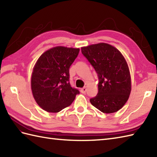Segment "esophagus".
Wrapping results in <instances>:
<instances>
[{
    "label": "esophagus",
    "mask_w": 157,
    "mask_h": 157,
    "mask_svg": "<svg viewBox=\"0 0 157 157\" xmlns=\"http://www.w3.org/2000/svg\"><path fill=\"white\" fill-rule=\"evenodd\" d=\"M80 92L82 93V94H84V93H86V87H84L80 89Z\"/></svg>",
    "instance_id": "1"
}]
</instances>
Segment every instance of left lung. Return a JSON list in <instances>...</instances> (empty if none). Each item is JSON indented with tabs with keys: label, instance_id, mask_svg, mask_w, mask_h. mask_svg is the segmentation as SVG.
Segmentation results:
<instances>
[{
	"label": "left lung",
	"instance_id": "8db88e82",
	"mask_svg": "<svg viewBox=\"0 0 157 157\" xmlns=\"http://www.w3.org/2000/svg\"><path fill=\"white\" fill-rule=\"evenodd\" d=\"M98 75V94L91 104L104 113L121 109L131 92V77L125 58L114 46L98 43L81 48Z\"/></svg>",
	"mask_w": 157,
	"mask_h": 157
}]
</instances>
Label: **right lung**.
<instances>
[{"mask_svg": "<svg viewBox=\"0 0 157 157\" xmlns=\"http://www.w3.org/2000/svg\"><path fill=\"white\" fill-rule=\"evenodd\" d=\"M79 48L56 46L40 56L33 69L31 88L37 104L44 111L58 113L79 94L69 83V67Z\"/></svg>", "mask_w": 157, "mask_h": 157, "instance_id": "add662e5", "label": "right lung"}]
</instances>
